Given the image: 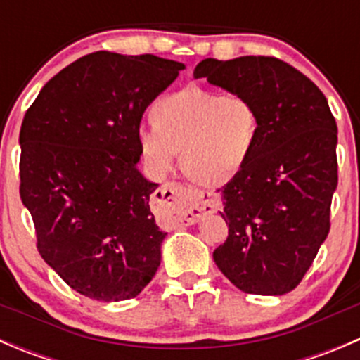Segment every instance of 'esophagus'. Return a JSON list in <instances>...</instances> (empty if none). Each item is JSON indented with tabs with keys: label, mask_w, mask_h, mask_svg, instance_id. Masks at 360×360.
Instances as JSON below:
<instances>
[{
	"label": "esophagus",
	"mask_w": 360,
	"mask_h": 360,
	"mask_svg": "<svg viewBox=\"0 0 360 360\" xmlns=\"http://www.w3.org/2000/svg\"><path fill=\"white\" fill-rule=\"evenodd\" d=\"M155 202L162 205L176 207V221L181 224H191L200 221L205 214L219 209V200L212 191L183 188L181 184H165L158 191Z\"/></svg>",
	"instance_id": "obj_1"
}]
</instances>
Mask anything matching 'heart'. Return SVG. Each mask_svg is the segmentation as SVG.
Instances as JSON below:
<instances>
[{
    "label": "heart",
    "mask_w": 360,
    "mask_h": 360,
    "mask_svg": "<svg viewBox=\"0 0 360 360\" xmlns=\"http://www.w3.org/2000/svg\"><path fill=\"white\" fill-rule=\"evenodd\" d=\"M153 125L137 141L148 165L165 174L181 151L183 169L209 186L226 184L248 165L259 139V112L244 96L188 86L155 104Z\"/></svg>",
    "instance_id": "obj_1"
}]
</instances>
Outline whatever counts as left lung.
Returning a JSON list of instances; mask_svg holds the SVG:
<instances>
[{"label":"left lung","instance_id":"obj_1","mask_svg":"<svg viewBox=\"0 0 360 360\" xmlns=\"http://www.w3.org/2000/svg\"><path fill=\"white\" fill-rule=\"evenodd\" d=\"M193 76L248 97L259 112L252 157L217 190L228 238L214 261L240 291L282 296L300 284L329 233L335 116L310 78L275 57L203 59Z\"/></svg>","mask_w":360,"mask_h":360}]
</instances>
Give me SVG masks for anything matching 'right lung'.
<instances>
[{"label":"right lung","mask_w":360,"mask_h":360,"mask_svg":"<svg viewBox=\"0 0 360 360\" xmlns=\"http://www.w3.org/2000/svg\"><path fill=\"white\" fill-rule=\"evenodd\" d=\"M183 63L94 52L57 72L20 127V198L38 250L69 288L97 301L136 297L157 274V183L137 169L146 108Z\"/></svg>","instance_id":"add662e5"}]
</instances>
